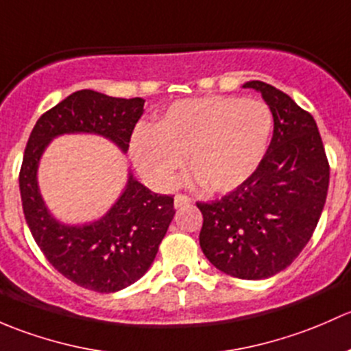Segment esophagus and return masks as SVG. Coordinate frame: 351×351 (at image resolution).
I'll return each instance as SVG.
<instances>
[{
    "mask_svg": "<svg viewBox=\"0 0 351 351\" xmlns=\"http://www.w3.org/2000/svg\"><path fill=\"white\" fill-rule=\"evenodd\" d=\"M191 202V197L186 196V194H177L174 197L176 208H182V206H187Z\"/></svg>",
    "mask_w": 351,
    "mask_h": 351,
    "instance_id": "obj_1",
    "label": "esophagus"
}]
</instances>
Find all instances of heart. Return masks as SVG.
<instances>
[{
    "label": "heart",
    "mask_w": 351,
    "mask_h": 351,
    "mask_svg": "<svg viewBox=\"0 0 351 351\" xmlns=\"http://www.w3.org/2000/svg\"><path fill=\"white\" fill-rule=\"evenodd\" d=\"M272 125V111L260 99L208 96L180 101L155 126L136 128L132 157L140 174L158 189L176 186L187 157L204 189L226 193L256 171Z\"/></svg>",
    "instance_id": "obj_1"
}]
</instances>
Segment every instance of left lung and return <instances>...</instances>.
<instances>
[{"label": "left lung", "instance_id": "8db88e82", "mask_svg": "<svg viewBox=\"0 0 351 351\" xmlns=\"http://www.w3.org/2000/svg\"><path fill=\"white\" fill-rule=\"evenodd\" d=\"M274 117V135L256 171L202 213L199 245L231 277L269 279L308 245L326 202L330 164L317 125L280 89L250 81Z\"/></svg>", "mask_w": 351, "mask_h": 351}]
</instances>
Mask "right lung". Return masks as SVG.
Here are the masks:
<instances>
[{"mask_svg":"<svg viewBox=\"0 0 351 351\" xmlns=\"http://www.w3.org/2000/svg\"><path fill=\"white\" fill-rule=\"evenodd\" d=\"M143 103L142 97L75 91L38 118L25 149L20 194L28 228L53 269L89 291L117 292L149 270L176 215L174 197L152 193L130 174L120 199L103 218L89 225H62L43 204L38 162L50 140L64 133H96L126 152Z\"/></svg>","mask_w":351,"mask_h":351,"instance_id":"right-lung-1","label":"right lung"}]
</instances>
